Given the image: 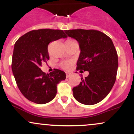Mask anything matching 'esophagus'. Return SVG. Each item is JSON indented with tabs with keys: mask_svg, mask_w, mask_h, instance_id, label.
Wrapping results in <instances>:
<instances>
[{
	"mask_svg": "<svg viewBox=\"0 0 134 134\" xmlns=\"http://www.w3.org/2000/svg\"><path fill=\"white\" fill-rule=\"evenodd\" d=\"M70 75H71V74H70V73H69V72H66V77H67V78L70 77Z\"/></svg>",
	"mask_w": 134,
	"mask_h": 134,
	"instance_id": "esophagus-1",
	"label": "esophagus"
}]
</instances>
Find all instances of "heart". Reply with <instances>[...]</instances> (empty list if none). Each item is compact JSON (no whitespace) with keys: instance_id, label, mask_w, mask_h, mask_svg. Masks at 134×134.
I'll list each match as a JSON object with an SVG mask.
<instances>
[{"instance_id":"1","label":"heart","mask_w":134,"mask_h":134,"mask_svg":"<svg viewBox=\"0 0 134 134\" xmlns=\"http://www.w3.org/2000/svg\"><path fill=\"white\" fill-rule=\"evenodd\" d=\"M72 41H74L73 40L69 39L65 41V43H68L71 42ZM71 65H72L71 62H70V61H65V62H63L62 64H61V67H62L63 69H66V70H68V69H70V67H71Z\"/></svg>"}]
</instances>
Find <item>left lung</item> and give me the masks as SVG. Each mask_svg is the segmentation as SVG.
I'll use <instances>...</instances> for the list:
<instances>
[{"label": "left lung", "mask_w": 134, "mask_h": 134, "mask_svg": "<svg viewBox=\"0 0 134 134\" xmlns=\"http://www.w3.org/2000/svg\"><path fill=\"white\" fill-rule=\"evenodd\" d=\"M76 39L81 49L77 70L88 71L80 84L72 89L75 99L81 103L93 105L108 94L114 85L118 66V55L111 39L98 30H65Z\"/></svg>", "instance_id": "8db88e82"}]
</instances>
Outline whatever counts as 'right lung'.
Listing matches in <instances>:
<instances>
[{"label": "right lung", "instance_id": "obj_1", "mask_svg": "<svg viewBox=\"0 0 134 134\" xmlns=\"http://www.w3.org/2000/svg\"><path fill=\"white\" fill-rule=\"evenodd\" d=\"M67 37L63 30L40 29L27 32L17 40L14 48L12 70L18 88L28 100L45 104L56 96L57 84L65 79V73L54 69L46 74L40 67L50 58L48 44Z\"/></svg>", "mask_w": 134, "mask_h": 134}]
</instances>
